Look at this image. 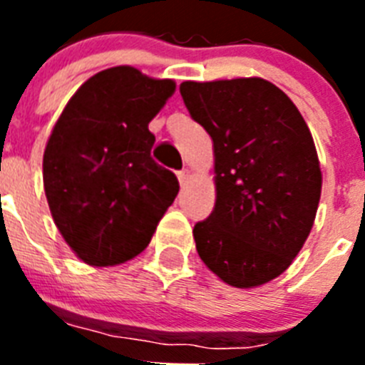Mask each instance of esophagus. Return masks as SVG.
Masks as SVG:
<instances>
[{
	"label": "esophagus",
	"mask_w": 365,
	"mask_h": 365,
	"mask_svg": "<svg viewBox=\"0 0 365 365\" xmlns=\"http://www.w3.org/2000/svg\"><path fill=\"white\" fill-rule=\"evenodd\" d=\"M188 177H190V172L186 170V168L185 170H180V172H177V179H179L180 185H185L186 180H188Z\"/></svg>",
	"instance_id": "esophagus-1"
}]
</instances>
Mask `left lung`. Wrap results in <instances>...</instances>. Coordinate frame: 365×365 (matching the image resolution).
I'll return each mask as SVG.
<instances>
[{"label":"left lung","instance_id":"left-lung-1","mask_svg":"<svg viewBox=\"0 0 365 365\" xmlns=\"http://www.w3.org/2000/svg\"><path fill=\"white\" fill-rule=\"evenodd\" d=\"M192 118L214 140L215 206L193 227L205 265L252 289L292 263L314 222L322 172L292 100L263 78L182 82Z\"/></svg>","mask_w":365,"mask_h":365}]
</instances>
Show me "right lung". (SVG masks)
<instances>
[{"label": "right lung", "mask_w": 365, "mask_h": 365, "mask_svg": "<svg viewBox=\"0 0 365 365\" xmlns=\"http://www.w3.org/2000/svg\"><path fill=\"white\" fill-rule=\"evenodd\" d=\"M175 91L130 66L80 86L43 153V188L58 230L93 267L140 254L179 192L173 172L151 159L148 124Z\"/></svg>", "instance_id": "right-lung-1"}]
</instances>
